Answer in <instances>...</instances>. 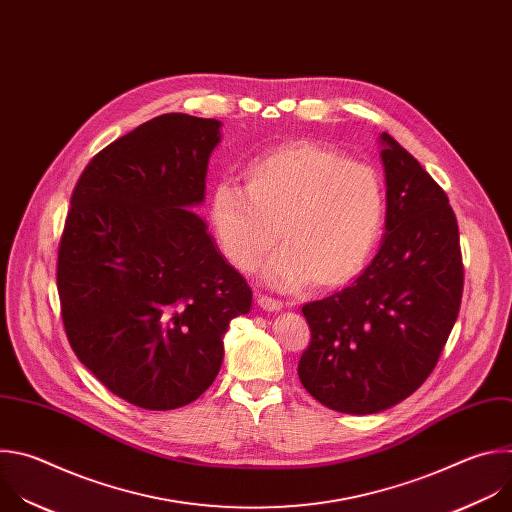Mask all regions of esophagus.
Here are the masks:
<instances>
[{
	"label": "esophagus",
	"mask_w": 512,
	"mask_h": 512,
	"mask_svg": "<svg viewBox=\"0 0 512 512\" xmlns=\"http://www.w3.org/2000/svg\"><path fill=\"white\" fill-rule=\"evenodd\" d=\"M258 304H260V309H264L268 313H276L282 309V300L272 298V296H258Z\"/></svg>",
	"instance_id": "obj_1"
}]
</instances>
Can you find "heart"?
<instances>
[{"label": "heart", "mask_w": 512, "mask_h": 512, "mask_svg": "<svg viewBox=\"0 0 512 512\" xmlns=\"http://www.w3.org/2000/svg\"><path fill=\"white\" fill-rule=\"evenodd\" d=\"M242 175L244 189L218 183L210 195L216 238L236 268L256 270L280 234L284 246L264 270L266 282L280 290L309 280L339 288L365 270L385 218L373 167L292 141L254 157Z\"/></svg>", "instance_id": "obj_1"}]
</instances>
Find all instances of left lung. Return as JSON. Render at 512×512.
Returning a JSON list of instances; mask_svg holds the SVG:
<instances>
[{
	"mask_svg": "<svg viewBox=\"0 0 512 512\" xmlns=\"http://www.w3.org/2000/svg\"><path fill=\"white\" fill-rule=\"evenodd\" d=\"M385 234L345 288L302 306L311 345L298 377L317 401L367 416L410 397L434 371L458 319L464 268L444 189L381 133Z\"/></svg>",
	"mask_w": 512,
	"mask_h": 512,
	"instance_id": "left-lung-1",
	"label": "left lung"
}]
</instances>
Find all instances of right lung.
<instances>
[{"instance_id": "add662e5", "label": "right lung", "mask_w": 512, "mask_h": 512, "mask_svg": "<svg viewBox=\"0 0 512 512\" xmlns=\"http://www.w3.org/2000/svg\"><path fill=\"white\" fill-rule=\"evenodd\" d=\"M222 123L155 117L82 171L58 250L68 341L125 401L165 412L195 401L224 361L252 290L193 208L206 197Z\"/></svg>"}]
</instances>
